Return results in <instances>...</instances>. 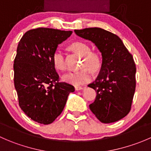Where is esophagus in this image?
<instances>
[{
	"mask_svg": "<svg viewBox=\"0 0 151 151\" xmlns=\"http://www.w3.org/2000/svg\"><path fill=\"white\" fill-rule=\"evenodd\" d=\"M83 89V87L81 86H75V90L76 91H80V90Z\"/></svg>",
	"mask_w": 151,
	"mask_h": 151,
	"instance_id": "obj_1",
	"label": "esophagus"
}]
</instances>
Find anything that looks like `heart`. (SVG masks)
Masks as SVG:
<instances>
[{"instance_id":"heart-1","label":"heart","mask_w":151,"mask_h":151,"mask_svg":"<svg viewBox=\"0 0 151 151\" xmlns=\"http://www.w3.org/2000/svg\"><path fill=\"white\" fill-rule=\"evenodd\" d=\"M71 49L80 55L83 56L82 69L75 71H71L63 76V80L66 83L74 85H81L91 81L93 78V74L88 68L96 70L99 67L100 60L98 55L91 52L88 45L83 42H77L71 44ZM53 63L57 69L65 71L66 69V58L64 53L60 50H57L53 55Z\"/></svg>"}]
</instances>
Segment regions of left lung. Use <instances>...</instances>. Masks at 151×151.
<instances>
[{
    "label": "left lung",
    "mask_w": 151,
    "mask_h": 151,
    "mask_svg": "<svg viewBox=\"0 0 151 151\" xmlns=\"http://www.w3.org/2000/svg\"><path fill=\"white\" fill-rule=\"evenodd\" d=\"M74 32L95 44L102 56L99 74L88 85L97 93L90 109L101 123L122 119L130 112L136 88L133 56L117 35L104 29L89 28Z\"/></svg>",
    "instance_id": "left-lung-1"
}]
</instances>
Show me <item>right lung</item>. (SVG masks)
I'll list each match as a JSON object with an SVG mask.
<instances>
[{
	"mask_svg": "<svg viewBox=\"0 0 151 151\" xmlns=\"http://www.w3.org/2000/svg\"><path fill=\"white\" fill-rule=\"evenodd\" d=\"M72 31L38 28L27 31L18 44L14 83L22 110L30 119L50 124L61 114L74 87L59 81L53 55Z\"/></svg>",
	"mask_w": 151,
	"mask_h": 151,
	"instance_id": "right-lung-1",
	"label": "right lung"
}]
</instances>
